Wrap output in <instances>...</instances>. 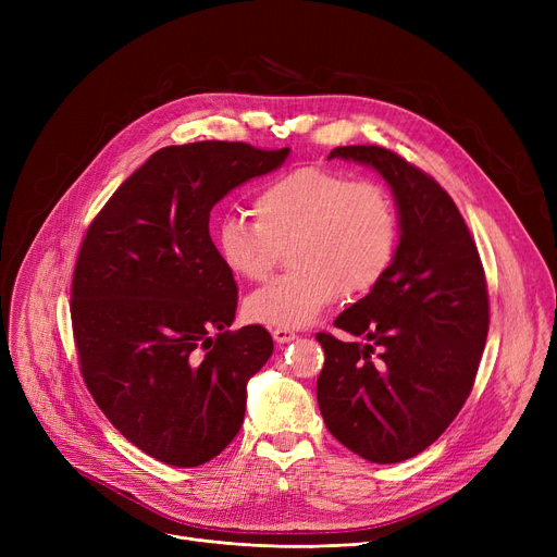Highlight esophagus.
I'll use <instances>...</instances> for the list:
<instances>
[{
    "instance_id": "esophagus-1",
    "label": "esophagus",
    "mask_w": 557,
    "mask_h": 557,
    "mask_svg": "<svg viewBox=\"0 0 557 557\" xmlns=\"http://www.w3.org/2000/svg\"><path fill=\"white\" fill-rule=\"evenodd\" d=\"M296 338H298V334H296L294 330H286V327H277V330H273V341H275V343H280V345L290 343V341H296Z\"/></svg>"
}]
</instances>
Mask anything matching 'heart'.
I'll return each instance as SVG.
<instances>
[{
  "mask_svg": "<svg viewBox=\"0 0 557 557\" xmlns=\"http://www.w3.org/2000/svg\"><path fill=\"white\" fill-rule=\"evenodd\" d=\"M257 221L230 216L216 248L230 273L261 280L271 271L277 244L290 242L296 271L257 288L246 315L269 327H307L341 296L372 290L391 271L399 246V216L391 194L374 183L298 166L263 185L255 200Z\"/></svg>",
  "mask_w": 557,
  "mask_h": 557,
  "instance_id": "1",
  "label": "heart"
}]
</instances>
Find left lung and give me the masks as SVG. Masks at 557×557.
<instances>
[{
    "label": "left lung",
    "instance_id": "1",
    "mask_svg": "<svg viewBox=\"0 0 557 557\" xmlns=\"http://www.w3.org/2000/svg\"><path fill=\"white\" fill-rule=\"evenodd\" d=\"M341 158L388 183L399 216L391 271L336 327L366 343L318 334L325 366L318 406L332 435L379 465L433 445L458 416L487 338V288L476 244L449 194L382 146H338Z\"/></svg>",
    "mask_w": 557,
    "mask_h": 557
}]
</instances>
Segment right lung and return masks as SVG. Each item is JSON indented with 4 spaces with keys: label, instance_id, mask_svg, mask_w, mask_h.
Wrapping results in <instances>:
<instances>
[{
    "label": "right lung",
    "instance_id": "right-lung-1",
    "mask_svg": "<svg viewBox=\"0 0 557 557\" xmlns=\"http://www.w3.org/2000/svg\"><path fill=\"white\" fill-rule=\"evenodd\" d=\"M290 149L244 141L166 146L112 194L87 230L72 282L81 372L112 426L173 467H198L239 433L248 382L271 334L227 327L237 282L210 237V212Z\"/></svg>",
    "mask_w": 557,
    "mask_h": 557
}]
</instances>
